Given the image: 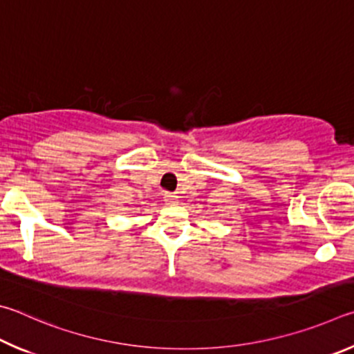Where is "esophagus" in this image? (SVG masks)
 <instances>
[{"label":"esophagus","instance_id":"1","mask_svg":"<svg viewBox=\"0 0 354 354\" xmlns=\"http://www.w3.org/2000/svg\"><path fill=\"white\" fill-rule=\"evenodd\" d=\"M165 201L167 203H172L174 201H176V196H174L172 193H165Z\"/></svg>","mask_w":354,"mask_h":354}]
</instances>
